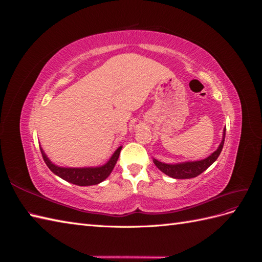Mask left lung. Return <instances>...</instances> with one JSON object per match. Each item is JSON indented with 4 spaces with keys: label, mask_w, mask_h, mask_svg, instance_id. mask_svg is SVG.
I'll return each mask as SVG.
<instances>
[{
    "label": "left lung",
    "mask_w": 262,
    "mask_h": 262,
    "mask_svg": "<svg viewBox=\"0 0 262 262\" xmlns=\"http://www.w3.org/2000/svg\"><path fill=\"white\" fill-rule=\"evenodd\" d=\"M225 131L224 129V134H223V140H222L221 144L219 148L211 154L209 157L205 158V160L202 161H198V162H187V163H180V164H165L162 163L157 160H154V164L156 165V167L163 171L166 175L176 178V179H189V178H193L199 176L200 173H202L204 170H207L210 166L217 160V157L220 156L222 148H223L224 145V141H225Z\"/></svg>",
    "instance_id": "left-lung-1"
}]
</instances>
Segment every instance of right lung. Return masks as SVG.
I'll use <instances>...</instances> for the list:
<instances>
[{"mask_svg":"<svg viewBox=\"0 0 262 262\" xmlns=\"http://www.w3.org/2000/svg\"><path fill=\"white\" fill-rule=\"evenodd\" d=\"M121 148L122 147L120 146L116 150L107 164H105L104 166H100V167H95V168L58 167V166H55L49 161V158L46 156L42 148H40V150H41L45 163L47 164V166H48L49 169L55 173V175L71 182V184H74L77 186H93V185L99 184L101 181H104L110 175V172L113 171L115 165L118 161L119 155H120Z\"/></svg>","mask_w":262,"mask_h":262,"instance_id":"right-lung-1","label":"right lung"}]
</instances>
